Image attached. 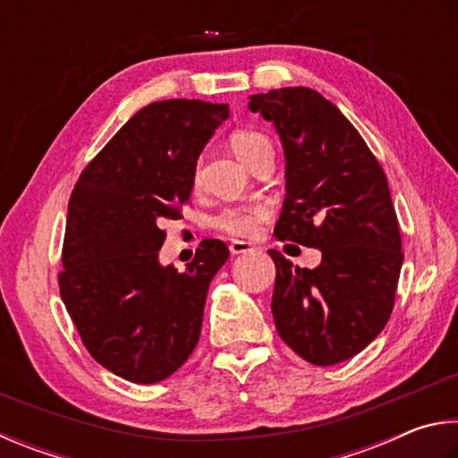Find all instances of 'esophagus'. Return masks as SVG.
I'll return each mask as SVG.
<instances>
[{
    "label": "esophagus",
    "mask_w": 458,
    "mask_h": 458,
    "mask_svg": "<svg viewBox=\"0 0 458 458\" xmlns=\"http://www.w3.org/2000/svg\"><path fill=\"white\" fill-rule=\"evenodd\" d=\"M255 250V245L247 243V242H231L229 243V251L233 255H242V253H250Z\"/></svg>",
    "instance_id": "obj_1"
}]
</instances>
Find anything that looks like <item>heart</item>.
<instances>
[{"label": "heart", "instance_id": "1", "mask_svg": "<svg viewBox=\"0 0 458 458\" xmlns=\"http://www.w3.org/2000/svg\"><path fill=\"white\" fill-rule=\"evenodd\" d=\"M229 147L242 163L251 168L255 158H258L263 150L271 148V142L267 136H263L259 132L235 131L229 136ZM192 184H195V187L200 184V165H197L195 173H192ZM269 215L271 207L267 203L227 207L213 216L211 227L223 235L235 239H250L259 233L261 223L267 221Z\"/></svg>", "mask_w": 458, "mask_h": 458}]
</instances>
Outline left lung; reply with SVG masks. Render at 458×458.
Instances as JSON below:
<instances>
[{
	"label": "left lung",
	"instance_id": "1",
	"mask_svg": "<svg viewBox=\"0 0 458 458\" xmlns=\"http://www.w3.org/2000/svg\"><path fill=\"white\" fill-rule=\"evenodd\" d=\"M250 100L285 152L276 235L322 251L318 267L301 269L269 250L277 334L310 364H340L384 330L394 308L404 253L386 174L350 120L311 88Z\"/></svg>",
	"mask_w": 458,
	"mask_h": 458
}]
</instances>
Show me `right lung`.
Instances as JSON below:
<instances>
[{
	"instance_id": "obj_1",
	"label": "right lung",
	"mask_w": 458,
	"mask_h": 458,
	"mask_svg": "<svg viewBox=\"0 0 458 458\" xmlns=\"http://www.w3.org/2000/svg\"><path fill=\"white\" fill-rule=\"evenodd\" d=\"M227 116L229 104L152 102L112 136L72 191L62 301L90 356L128 382L168 378L199 342L208 284L229 250L205 239L182 274L163 267L160 225L181 219L200 150Z\"/></svg>"
}]
</instances>
